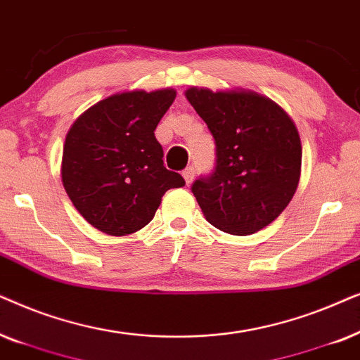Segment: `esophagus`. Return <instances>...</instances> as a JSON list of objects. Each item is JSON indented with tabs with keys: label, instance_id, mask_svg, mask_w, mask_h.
<instances>
[{
	"label": "esophagus",
	"instance_id": "34e87169",
	"mask_svg": "<svg viewBox=\"0 0 360 360\" xmlns=\"http://www.w3.org/2000/svg\"><path fill=\"white\" fill-rule=\"evenodd\" d=\"M194 174H195V171H194V167H193V166L186 167V169L183 171V176H184V179H186V184H191V183H193Z\"/></svg>",
	"mask_w": 360,
	"mask_h": 360
}]
</instances>
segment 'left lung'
<instances>
[{"label": "left lung", "instance_id": "obj_1", "mask_svg": "<svg viewBox=\"0 0 360 360\" xmlns=\"http://www.w3.org/2000/svg\"><path fill=\"white\" fill-rule=\"evenodd\" d=\"M189 103L215 143V166L191 191L214 227L250 236L283 212L300 183L301 141L295 123L253 92L189 89Z\"/></svg>", "mask_w": 360, "mask_h": 360}]
</instances>
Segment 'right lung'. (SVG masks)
Returning a JSON list of instances; mask_svg holds the SVG:
<instances>
[{
  "mask_svg": "<svg viewBox=\"0 0 360 360\" xmlns=\"http://www.w3.org/2000/svg\"><path fill=\"white\" fill-rule=\"evenodd\" d=\"M176 98L172 89L123 92L77 118L62 155V184L75 209L108 236H127L155 217L166 191L184 177L166 169L155 130Z\"/></svg>",
  "mask_w": 360,
  "mask_h": 360,
  "instance_id": "add662e5",
  "label": "right lung"
}]
</instances>
